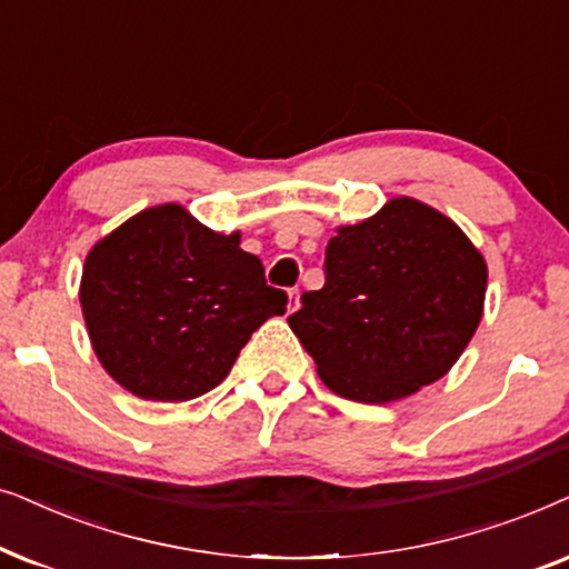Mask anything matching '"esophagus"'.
Here are the masks:
<instances>
[{
    "label": "esophagus",
    "mask_w": 569,
    "mask_h": 569,
    "mask_svg": "<svg viewBox=\"0 0 569 569\" xmlns=\"http://www.w3.org/2000/svg\"><path fill=\"white\" fill-rule=\"evenodd\" d=\"M299 297H301V291L299 289H291L289 291V312H297V309H299Z\"/></svg>",
    "instance_id": "1"
}]
</instances>
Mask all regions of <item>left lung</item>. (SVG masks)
Returning <instances> with one entry per match:
<instances>
[{"label":"left lung","instance_id":"1","mask_svg":"<svg viewBox=\"0 0 569 569\" xmlns=\"http://www.w3.org/2000/svg\"><path fill=\"white\" fill-rule=\"evenodd\" d=\"M487 262L471 239L411 197L340 226L325 286L301 297L291 330L340 398L390 403L437 382L481 322Z\"/></svg>","mask_w":569,"mask_h":569}]
</instances>
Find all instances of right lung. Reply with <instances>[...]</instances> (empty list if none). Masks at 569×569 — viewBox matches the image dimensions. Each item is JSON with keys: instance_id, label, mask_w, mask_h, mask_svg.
Wrapping results in <instances>:
<instances>
[{"instance_id": "1", "label": "right lung", "mask_w": 569, "mask_h": 569, "mask_svg": "<svg viewBox=\"0 0 569 569\" xmlns=\"http://www.w3.org/2000/svg\"><path fill=\"white\" fill-rule=\"evenodd\" d=\"M239 231L181 206L142 210L86 257L80 305L103 369L132 396L192 400L226 380L252 332L289 297L264 280Z\"/></svg>"}]
</instances>
